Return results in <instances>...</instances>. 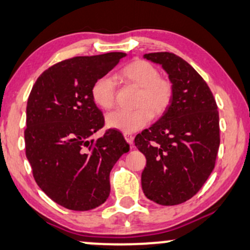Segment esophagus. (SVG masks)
<instances>
[{
    "mask_svg": "<svg viewBox=\"0 0 250 250\" xmlns=\"http://www.w3.org/2000/svg\"><path fill=\"white\" fill-rule=\"evenodd\" d=\"M123 136H125V141H127V143L130 145V146H132V142H134V137H132L131 134H128V132H125V134H123Z\"/></svg>",
    "mask_w": 250,
    "mask_h": 250,
    "instance_id": "obj_1",
    "label": "esophagus"
}]
</instances>
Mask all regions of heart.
Returning a JSON list of instances; mask_svg holds the SVG:
<instances>
[{
  "mask_svg": "<svg viewBox=\"0 0 250 250\" xmlns=\"http://www.w3.org/2000/svg\"><path fill=\"white\" fill-rule=\"evenodd\" d=\"M116 78L140 87L134 110H114L106 116L108 128L122 132L143 129L153 116H160L168 108L173 98V85L159 77V70L144 60H136L122 68ZM116 83L109 76H102L94 82L91 96L94 104L103 109L112 108L115 103Z\"/></svg>",
  "mask_w": 250,
  "mask_h": 250,
  "instance_id": "heart-1",
  "label": "heart"
}]
</instances>
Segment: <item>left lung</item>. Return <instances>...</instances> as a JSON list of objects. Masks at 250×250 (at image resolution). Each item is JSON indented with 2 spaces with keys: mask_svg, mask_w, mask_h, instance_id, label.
<instances>
[{
  "mask_svg": "<svg viewBox=\"0 0 250 250\" xmlns=\"http://www.w3.org/2000/svg\"><path fill=\"white\" fill-rule=\"evenodd\" d=\"M173 85L172 103L164 115L135 137L146 158L142 189L148 200L176 205L190 200L214 168L219 114L213 94L194 68L173 53H148Z\"/></svg>",
  "mask_w": 250,
  "mask_h": 250,
  "instance_id": "8db88e82",
  "label": "left lung"
}]
</instances>
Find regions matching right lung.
Wrapping results in <instances>:
<instances>
[{
    "label": "right lung",
    "instance_id": "right-lung-1",
    "mask_svg": "<svg viewBox=\"0 0 250 250\" xmlns=\"http://www.w3.org/2000/svg\"><path fill=\"white\" fill-rule=\"evenodd\" d=\"M125 53L76 56L47 69L31 90L26 106L25 150L34 180L55 203L75 211L99 207L108 198L109 173L129 144L121 132L104 127L91 88Z\"/></svg>",
    "mask_w": 250,
    "mask_h": 250
}]
</instances>
